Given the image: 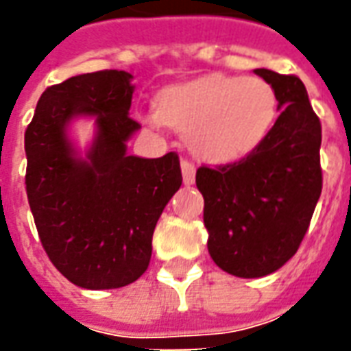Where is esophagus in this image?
Returning <instances> with one entry per match:
<instances>
[{"label": "esophagus", "instance_id": "34e87169", "mask_svg": "<svg viewBox=\"0 0 351 351\" xmlns=\"http://www.w3.org/2000/svg\"><path fill=\"white\" fill-rule=\"evenodd\" d=\"M180 169H182V180L186 186H191V184L195 182V165L193 163L184 160L180 163Z\"/></svg>", "mask_w": 351, "mask_h": 351}]
</instances>
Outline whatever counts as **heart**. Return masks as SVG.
I'll use <instances>...</instances> for the list:
<instances>
[{"mask_svg":"<svg viewBox=\"0 0 351 351\" xmlns=\"http://www.w3.org/2000/svg\"><path fill=\"white\" fill-rule=\"evenodd\" d=\"M276 116L278 95L267 80L208 75L163 90L146 122L186 135L199 160L231 163L263 143Z\"/></svg>","mask_w":351,"mask_h":351,"instance_id":"obj_1","label":"heart"}]
</instances>
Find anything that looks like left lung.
I'll list each match as a JSON object with an SVG mask.
<instances>
[{
    "mask_svg": "<svg viewBox=\"0 0 351 351\" xmlns=\"http://www.w3.org/2000/svg\"><path fill=\"white\" fill-rule=\"evenodd\" d=\"M278 95L280 116L243 160L197 169L208 254L221 271L261 278L293 258L322 193V123L293 75L256 69Z\"/></svg>",
    "mask_w": 351,
    "mask_h": 351,
    "instance_id": "obj_1",
    "label": "left lung"
}]
</instances>
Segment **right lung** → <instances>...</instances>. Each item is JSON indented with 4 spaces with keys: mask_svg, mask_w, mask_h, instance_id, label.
I'll list each match as a JSON object with an SVG mask.
<instances>
[{
    "mask_svg": "<svg viewBox=\"0 0 351 351\" xmlns=\"http://www.w3.org/2000/svg\"><path fill=\"white\" fill-rule=\"evenodd\" d=\"M130 73H86L47 88L27 125L26 191L43 248L65 278L84 289H116L148 269L152 235L180 184L175 152L128 154L138 130L130 118ZM94 120L80 151L71 125Z\"/></svg>",
    "mask_w": 351,
    "mask_h": 351,
    "instance_id": "add662e5",
    "label": "right lung"
}]
</instances>
